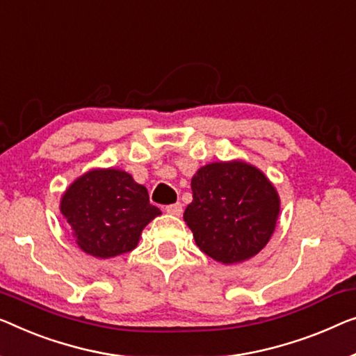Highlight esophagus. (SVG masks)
Listing matches in <instances>:
<instances>
[{
	"mask_svg": "<svg viewBox=\"0 0 356 356\" xmlns=\"http://www.w3.org/2000/svg\"><path fill=\"white\" fill-rule=\"evenodd\" d=\"M164 211L169 212V214H174V216H180V212H182V204L180 203H174V204H169L164 208Z\"/></svg>",
	"mask_w": 356,
	"mask_h": 356,
	"instance_id": "34e87169",
	"label": "esophagus"
}]
</instances>
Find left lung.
Here are the masks:
<instances>
[{
	"label": "left lung",
	"mask_w": 356,
	"mask_h": 356,
	"mask_svg": "<svg viewBox=\"0 0 356 356\" xmlns=\"http://www.w3.org/2000/svg\"><path fill=\"white\" fill-rule=\"evenodd\" d=\"M192 192L184 220L206 256L236 264L267 245L277 225L280 198L259 169L243 161L206 164L193 176Z\"/></svg>",
	"instance_id": "8db88e82"
}]
</instances>
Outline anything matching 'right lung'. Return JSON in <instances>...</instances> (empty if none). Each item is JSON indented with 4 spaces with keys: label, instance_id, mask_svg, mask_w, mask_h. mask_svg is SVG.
I'll use <instances>...</instances> for the list:
<instances>
[{
    "label": "right lung",
    "instance_id": "1",
    "mask_svg": "<svg viewBox=\"0 0 356 356\" xmlns=\"http://www.w3.org/2000/svg\"><path fill=\"white\" fill-rule=\"evenodd\" d=\"M60 211L78 246L99 259L132 251L144 227L161 214L144 185L120 169H95L76 179L63 193Z\"/></svg>",
    "mask_w": 356,
    "mask_h": 356
}]
</instances>
